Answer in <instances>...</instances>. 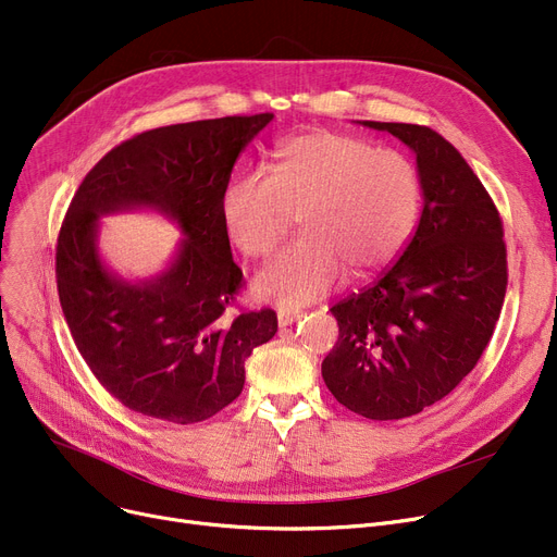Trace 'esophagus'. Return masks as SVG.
Segmentation results:
<instances>
[{"instance_id":"obj_1","label":"esophagus","mask_w":557,"mask_h":557,"mask_svg":"<svg viewBox=\"0 0 557 557\" xmlns=\"http://www.w3.org/2000/svg\"><path fill=\"white\" fill-rule=\"evenodd\" d=\"M302 318V311H290V309H280L277 311V325L280 327H288V325H294V323H298V320Z\"/></svg>"}]
</instances>
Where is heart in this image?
Listing matches in <instances>:
<instances>
[{
	"label": "heart",
	"mask_w": 557,
	"mask_h": 557,
	"mask_svg": "<svg viewBox=\"0 0 557 557\" xmlns=\"http://www.w3.org/2000/svg\"><path fill=\"white\" fill-rule=\"evenodd\" d=\"M422 208L413 162L361 137L309 131L275 149L273 173L239 171L221 194V221L246 257H269L300 216L302 237L255 280V294L284 307L327 296L345 267L370 275L404 250Z\"/></svg>",
	"instance_id": "obj_1"
}]
</instances>
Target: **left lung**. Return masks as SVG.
Here are the masks:
<instances>
[{"label": "left lung", "mask_w": 557, "mask_h": 557, "mask_svg": "<svg viewBox=\"0 0 557 557\" xmlns=\"http://www.w3.org/2000/svg\"><path fill=\"white\" fill-rule=\"evenodd\" d=\"M416 153L422 214L399 259L334 305L338 341L323 379L368 420L411 418L479 363L499 320L508 271L499 212L454 146L416 124L359 122Z\"/></svg>", "instance_id": "left-lung-1"}]
</instances>
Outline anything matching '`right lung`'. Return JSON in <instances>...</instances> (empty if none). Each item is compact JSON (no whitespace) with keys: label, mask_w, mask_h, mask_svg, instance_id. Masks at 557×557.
I'll list each match as a JSON object with an SVG mask.
<instances>
[{"label":"right lung","mask_w":557,"mask_h":557,"mask_svg":"<svg viewBox=\"0 0 557 557\" xmlns=\"http://www.w3.org/2000/svg\"><path fill=\"white\" fill-rule=\"evenodd\" d=\"M271 112L146 131L103 156L72 198L55 246L58 298L101 386L131 411L173 424L237 399L246 359L277 332L271 309L230 315L242 286L221 194ZM156 211L184 239L153 278L128 281L98 250L100 216Z\"/></svg>","instance_id":"add662e5"}]
</instances>
